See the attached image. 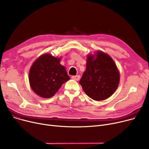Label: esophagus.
<instances>
[{"label":"esophagus","mask_w":149,"mask_h":149,"mask_svg":"<svg viewBox=\"0 0 149 149\" xmlns=\"http://www.w3.org/2000/svg\"><path fill=\"white\" fill-rule=\"evenodd\" d=\"M72 79L76 80V81H78L80 79V76L79 75H75V76H72Z\"/></svg>","instance_id":"esophagus-1"}]
</instances>
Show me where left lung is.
<instances>
[{
  "label": "left lung",
  "mask_w": 149,
  "mask_h": 149,
  "mask_svg": "<svg viewBox=\"0 0 149 149\" xmlns=\"http://www.w3.org/2000/svg\"><path fill=\"white\" fill-rule=\"evenodd\" d=\"M97 57L89 55L86 69L79 81L86 95L95 101L110 97L116 90L120 74L112 58L109 55L98 52Z\"/></svg>",
  "instance_id": "left-lung-1"
}]
</instances>
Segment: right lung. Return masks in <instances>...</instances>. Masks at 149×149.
I'll return each mask as SVG.
<instances>
[{
	"instance_id": "right-lung-1",
	"label": "right lung",
	"mask_w": 149,
	"mask_h": 149,
	"mask_svg": "<svg viewBox=\"0 0 149 149\" xmlns=\"http://www.w3.org/2000/svg\"><path fill=\"white\" fill-rule=\"evenodd\" d=\"M60 58L43 54L31 66L29 81L37 95L48 98L54 96L61 85L70 79L65 67L60 63Z\"/></svg>"
}]
</instances>
